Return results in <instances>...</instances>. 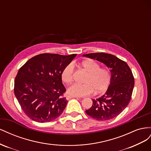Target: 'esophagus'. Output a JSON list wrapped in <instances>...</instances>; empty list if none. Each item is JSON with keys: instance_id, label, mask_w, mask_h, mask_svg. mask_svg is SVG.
<instances>
[{"instance_id": "1", "label": "esophagus", "mask_w": 151, "mask_h": 151, "mask_svg": "<svg viewBox=\"0 0 151 151\" xmlns=\"http://www.w3.org/2000/svg\"><path fill=\"white\" fill-rule=\"evenodd\" d=\"M79 98L78 96H72V95H67V99H69L70 98Z\"/></svg>"}]
</instances>
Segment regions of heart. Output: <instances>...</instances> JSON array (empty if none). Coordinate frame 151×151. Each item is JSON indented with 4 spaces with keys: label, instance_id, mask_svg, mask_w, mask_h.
I'll list each match as a JSON object with an SVG mask.
<instances>
[{
    "label": "heart",
    "instance_id": "heart-1",
    "mask_svg": "<svg viewBox=\"0 0 151 151\" xmlns=\"http://www.w3.org/2000/svg\"><path fill=\"white\" fill-rule=\"evenodd\" d=\"M81 66L88 72L84 80V84H74L68 88V93L76 96H84L93 94L101 93L106 91L111 83V74L109 70L101 68L99 63L92 60L82 62ZM74 65L70 63L67 64L62 72L61 77L65 84L72 83L74 79Z\"/></svg>",
    "mask_w": 151,
    "mask_h": 151
}]
</instances>
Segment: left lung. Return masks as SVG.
Listing matches in <instances>:
<instances>
[{
  "label": "left lung",
  "instance_id": "obj_1",
  "mask_svg": "<svg viewBox=\"0 0 151 151\" xmlns=\"http://www.w3.org/2000/svg\"><path fill=\"white\" fill-rule=\"evenodd\" d=\"M83 56L104 63L110 68L111 80L104 95L93 99V105L87 115L99 121L111 120L117 116L128 106L134 87V77L127 63L111 54L93 53Z\"/></svg>",
  "mask_w": 151,
  "mask_h": 151
}]
</instances>
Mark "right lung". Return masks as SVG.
Segmentation results:
<instances>
[{
    "label": "right lung",
    "instance_id": "add662e5",
    "mask_svg": "<svg viewBox=\"0 0 151 151\" xmlns=\"http://www.w3.org/2000/svg\"><path fill=\"white\" fill-rule=\"evenodd\" d=\"M76 54L62 55L42 53L30 58L18 71L14 94L21 109L31 120L39 123L55 120L68 101L61 74Z\"/></svg>",
    "mask_w": 151,
    "mask_h": 151
}]
</instances>
